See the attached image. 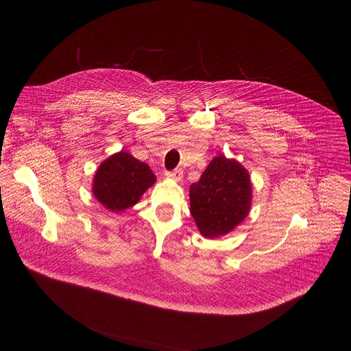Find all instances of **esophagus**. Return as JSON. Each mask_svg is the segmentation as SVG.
Segmentation results:
<instances>
[{
  "instance_id": "obj_1",
  "label": "esophagus",
  "mask_w": 351,
  "mask_h": 351,
  "mask_svg": "<svg viewBox=\"0 0 351 351\" xmlns=\"http://www.w3.org/2000/svg\"><path fill=\"white\" fill-rule=\"evenodd\" d=\"M166 178H169L175 182H179L183 178V171L182 169H175V171H171V172H166Z\"/></svg>"
}]
</instances>
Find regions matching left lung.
Listing matches in <instances>:
<instances>
[{"instance_id":"1","label":"left lung","mask_w":351,"mask_h":351,"mask_svg":"<svg viewBox=\"0 0 351 351\" xmlns=\"http://www.w3.org/2000/svg\"><path fill=\"white\" fill-rule=\"evenodd\" d=\"M252 182L245 166L219 155L191 185V213L202 236H225L241 225L252 208Z\"/></svg>"}]
</instances>
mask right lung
<instances>
[{"mask_svg": "<svg viewBox=\"0 0 351 351\" xmlns=\"http://www.w3.org/2000/svg\"><path fill=\"white\" fill-rule=\"evenodd\" d=\"M156 182L146 163L125 151L106 158L92 180V195L109 212L119 213L136 205Z\"/></svg>", "mask_w": 351, "mask_h": 351, "instance_id": "obj_1", "label": "right lung"}]
</instances>
